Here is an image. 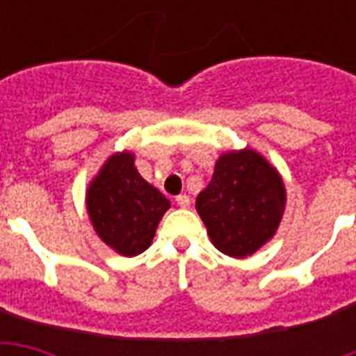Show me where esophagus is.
<instances>
[{"label": "esophagus", "instance_id": "34e87169", "mask_svg": "<svg viewBox=\"0 0 356 356\" xmlns=\"http://www.w3.org/2000/svg\"><path fill=\"white\" fill-rule=\"evenodd\" d=\"M175 202H177L179 208H188V206H191V198H188L186 194H179L177 198H175Z\"/></svg>", "mask_w": 356, "mask_h": 356}]
</instances>
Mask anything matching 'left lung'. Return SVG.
<instances>
[{"label": "left lung", "instance_id": "8db88e82", "mask_svg": "<svg viewBox=\"0 0 356 356\" xmlns=\"http://www.w3.org/2000/svg\"><path fill=\"white\" fill-rule=\"evenodd\" d=\"M284 209L282 175L248 147L219 156L213 177L196 198V211L211 244L236 259L254 255L275 236Z\"/></svg>", "mask_w": 356, "mask_h": 356}]
</instances>
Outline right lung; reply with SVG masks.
<instances>
[{
    "label": "right lung",
    "instance_id": "1",
    "mask_svg": "<svg viewBox=\"0 0 356 356\" xmlns=\"http://www.w3.org/2000/svg\"><path fill=\"white\" fill-rule=\"evenodd\" d=\"M170 206L156 186L140 177L131 150L108 156L86 191V208L97 236L124 257L143 254L152 244Z\"/></svg>",
    "mask_w": 356,
    "mask_h": 356
}]
</instances>
